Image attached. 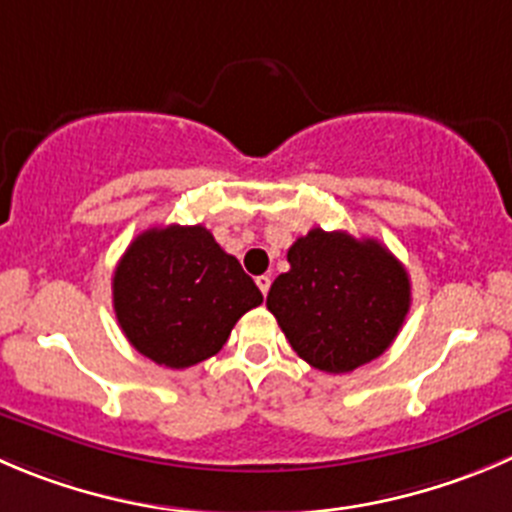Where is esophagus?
<instances>
[{
    "instance_id": "34e87169",
    "label": "esophagus",
    "mask_w": 512,
    "mask_h": 512,
    "mask_svg": "<svg viewBox=\"0 0 512 512\" xmlns=\"http://www.w3.org/2000/svg\"><path fill=\"white\" fill-rule=\"evenodd\" d=\"M256 286H259L261 289V294H269V289H271V276H256Z\"/></svg>"
}]
</instances>
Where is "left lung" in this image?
I'll return each instance as SVG.
<instances>
[{
    "mask_svg": "<svg viewBox=\"0 0 512 512\" xmlns=\"http://www.w3.org/2000/svg\"><path fill=\"white\" fill-rule=\"evenodd\" d=\"M291 269L266 306L311 367L344 374L387 352L410 311V276L374 238L311 228L286 253Z\"/></svg>",
    "mask_w": 512,
    "mask_h": 512,
    "instance_id": "obj_1",
    "label": "left lung"
}]
</instances>
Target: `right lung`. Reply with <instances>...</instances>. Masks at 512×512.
I'll return each mask as SVG.
<instances>
[{
    "label": "right lung",
    "mask_w": 512,
    "mask_h": 512,
    "mask_svg": "<svg viewBox=\"0 0 512 512\" xmlns=\"http://www.w3.org/2000/svg\"><path fill=\"white\" fill-rule=\"evenodd\" d=\"M264 301L259 286L203 226L140 233L113 276V306L143 357L186 369L221 352L246 311Z\"/></svg>",
    "instance_id": "1"
}]
</instances>
